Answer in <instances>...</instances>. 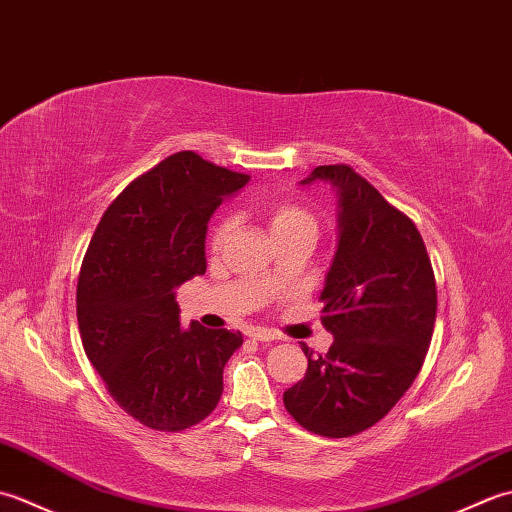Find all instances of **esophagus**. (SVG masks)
<instances>
[{
    "label": "esophagus",
    "mask_w": 512,
    "mask_h": 512,
    "mask_svg": "<svg viewBox=\"0 0 512 512\" xmlns=\"http://www.w3.org/2000/svg\"><path fill=\"white\" fill-rule=\"evenodd\" d=\"M248 336L253 341H262V343H268V341H277L279 336L273 332V330H266V328H250L248 330Z\"/></svg>",
    "instance_id": "obj_1"
}]
</instances>
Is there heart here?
Returning a JSON list of instances; mask_svg holds the SVG:
<instances>
[{
    "label": "heart",
    "mask_w": 512,
    "mask_h": 512,
    "mask_svg": "<svg viewBox=\"0 0 512 512\" xmlns=\"http://www.w3.org/2000/svg\"><path fill=\"white\" fill-rule=\"evenodd\" d=\"M268 224H270V233L275 237L295 233V231H317V220H314V215H310L306 209H301V206L290 204V202H277L270 206ZM231 231H233V220L231 217H224V220H220V224L215 226L211 244L215 248L222 246L224 239L231 235Z\"/></svg>",
    "instance_id": "1"
}]
</instances>
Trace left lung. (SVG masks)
<instances>
[{
  "mask_svg": "<svg viewBox=\"0 0 512 512\" xmlns=\"http://www.w3.org/2000/svg\"><path fill=\"white\" fill-rule=\"evenodd\" d=\"M336 193V253L321 292L334 341L308 358L284 405L303 429L347 438L372 427L416 380L427 356L438 292L431 259L407 215L345 165L317 167L299 184Z\"/></svg>",
  "mask_w": 512,
  "mask_h": 512,
  "instance_id": "left-lung-1",
  "label": "left lung"
}]
</instances>
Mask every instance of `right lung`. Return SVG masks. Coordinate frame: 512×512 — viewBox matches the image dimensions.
I'll list each match as a JSON object with an SVG mask.
<instances>
[{
  "label": "right lung",
  "mask_w": 512,
  "mask_h": 512,
  "mask_svg": "<svg viewBox=\"0 0 512 512\" xmlns=\"http://www.w3.org/2000/svg\"><path fill=\"white\" fill-rule=\"evenodd\" d=\"M248 176L178 151L101 217L76 286L83 350L129 416L182 431L217 407L242 332L180 328L176 290L204 275L209 220Z\"/></svg>",
  "instance_id": "add662e5"
}]
</instances>
